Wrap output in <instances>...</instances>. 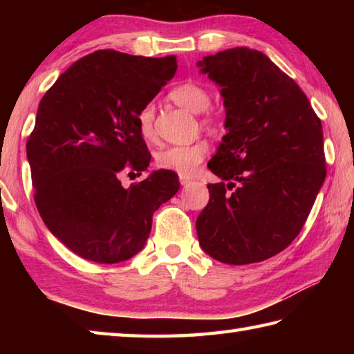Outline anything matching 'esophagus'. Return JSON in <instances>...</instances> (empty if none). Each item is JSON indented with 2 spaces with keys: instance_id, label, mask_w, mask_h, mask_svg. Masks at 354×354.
Returning <instances> with one entry per match:
<instances>
[{
  "instance_id": "1",
  "label": "esophagus",
  "mask_w": 354,
  "mask_h": 354,
  "mask_svg": "<svg viewBox=\"0 0 354 354\" xmlns=\"http://www.w3.org/2000/svg\"><path fill=\"white\" fill-rule=\"evenodd\" d=\"M179 183H181V185H184V187H187V185L192 183V179L184 175H179Z\"/></svg>"
}]
</instances>
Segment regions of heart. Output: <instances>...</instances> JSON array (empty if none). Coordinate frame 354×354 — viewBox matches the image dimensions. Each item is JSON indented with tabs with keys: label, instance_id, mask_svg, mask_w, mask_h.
<instances>
[{
	"label": "heart",
	"instance_id": "b5f03b06",
	"mask_svg": "<svg viewBox=\"0 0 354 354\" xmlns=\"http://www.w3.org/2000/svg\"><path fill=\"white\" fill-rule=\"evenodd\" d=\"M173 103L184 107L190 112H203L211 104V95L205 87L196 82H183L171 88L169 93ZM206 123L212 118H205ZM137 127L139 133L145 140L154 139V106L145 104L137 113ZM209 153V145L206 142H195L189 145H173L167 147L156 153V165L162 170L176 171L179 175L190 176L195 173L198 165L205 160Z\"/></svg>",
	"mask_w": 354,
	"mask_h": 354
}]
</instances>
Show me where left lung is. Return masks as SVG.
Listing matches in <instances>:
<instances>
[{"label":"left lung","instance_id":"left-lung-1","mask_svg":"<svg viewBox=\"0 0 354 354\" xmlns=\"http://www.w3.org/2000/svg\"><path fill=\"white\" fill-rule=\"evenodd\" d=\"M198 67L221 87L227 129L207 164L221 183L207 184L200 245L231 266L266 261L299 234L325 183L322 122L298 84L261 51L231 48Z\"/></svg>","mask_w":354,"mask_h":354}]
</instances>
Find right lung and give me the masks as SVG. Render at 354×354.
Masks as SVG:
<instances>
[{
	"label": "right lung",
	"mask_w": 354,
	"mask_h": 354,
	"mask_svg": "<svg viewBox=\"0 0 354 354\" xmlns=\"http://www.w3.org/2000/svg\"><path fill=\"white\" fill-rule=\"evenodd\" d=\"M176 57L98 50L59 76L41 98L26 142L34 201L48 230L84 259L127 261L145 247L153 214L179 189L153 171L123 187V171L151 160L137 113L176 73Z\"/></svg>",
	"instance_id": "add662e5"
}]
</instances>
